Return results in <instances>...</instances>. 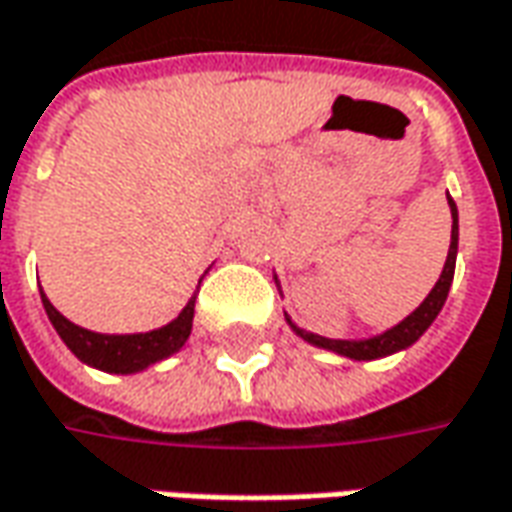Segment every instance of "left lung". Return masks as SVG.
Instances as JSON below:
<instances>
[{
    "label": "left lung",
    "instance_id": "8db88e82",
    "mask_svg": "<svg viewBox=\"0 0 512 512\" xmlns=\"http://www.w3.org/2000/svg\"><path fill=\"white\" fill-rule=\"evenodd\" d=\"M448 205H451V248H448V259H445V267H442V276L434 284V290L425 296V301L411 312L408 318H403L397 327L386 329L383 335H375V338H366V341H332V338H321L315 332H307V329H298L290 318V327L296 329L298 335L312 346H321V349H329V352H338L344 358L352 360H375V358H386L392 352H400V349H408L414 344L425 329L434 324V318L440 315L442 304L448 298V290H451V281H454V267H456V245H459V219H456V205L454 200L448 197Z\"/></svg>",
    "mask_w": 512,
    "mask_h": 512
}]
</instances>
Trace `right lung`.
Here are the masks:
<instances>
[{"mask_svg": "<svg viewBox=\"0 0 512 512\" xmlns=\"http://www.w3.org/2000/svg\"><path fill=\"white\" fill-rule=\"evenodd\" d=\"M41 304H44L47 318L53 321L56 332L61 335V341L70 346L75 358L95 366V369L115 372V375H132V372H140L157 360L174 355L177 349H183L188 335H191V324H194V298L185 304L183 312L171 324L152 329V332H137V335L89 332V329L67 321L44 293H41Z\"/></svg>", "mask_w": 512, "mask_h": 512, "instance_id": "obj_1", "label": "right lung"}]
</instances>
